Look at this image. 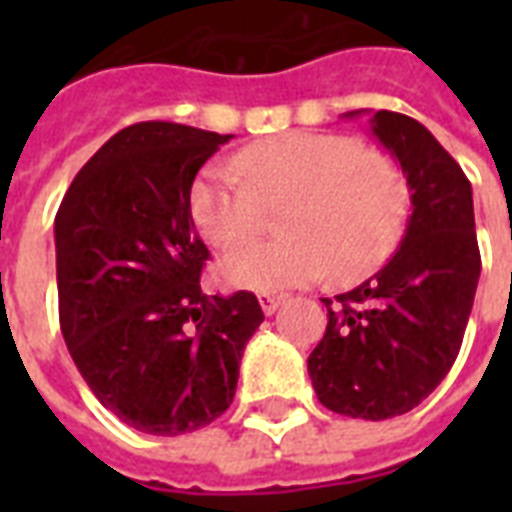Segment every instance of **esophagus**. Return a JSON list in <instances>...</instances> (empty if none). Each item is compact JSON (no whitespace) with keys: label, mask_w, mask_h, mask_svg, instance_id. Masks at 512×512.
<instances>
[{"label":"esophagus","mask_w":512,"mask_h":512,"mask_svg":"<svg viewBox=\"0 0 512 512\" xmlns=\"http://www.w3.org/2000/svg\"><path fill=\"white\" fill-rule=\"evenodd\" d=\"M281 300H284V297H281V295H271V292H263V295H260V305H263V311L268 313V316L279 311Z\"/></svg>","instance_id":"34e87169"}]
</instances>
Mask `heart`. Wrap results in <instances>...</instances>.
Returning a JSON list of instances; mask_svg holds the SVG:
<instances>
[{
    "label": "heart",
    "instance_id": "obj_1",
    "mask_svg": "<svg viewBox=\"0 0 512 512\" xmlns=\"http://www.w3.org/2000/svg\"><path fill=\"white\" fill-rule=\"evenodd\" d=\"M281 209L287 236L236 249L220 265L231 287L252 292L303 287L335 273L353 281L396 247L409 188L393 159L335 132H287L212 164L191 188V215L220 249L241 247Z\"/></svg>",
    "mask_w": 512,
    "mask_h": 512
}]
</instances>
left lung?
I'll list each match as a JSON object with an SVG mask.
<instances>
[{
	"label": "left lung",
	"instance_id": "8db88e82",
	"mask_svg": "<svg viewBox=\"0 0 512 512\" xmlns=\"http://www.w3.org/2000/svg\"><path fill=\"white\" fill-rule=\"evenodd\" d=\"M353 116V114H350ZM374 138L401 164L412 215L401 247L372 279L335 300L308 356L316 396L358 420L412 412L460 353L481 276L470 180L417 119L377 111Z\"/></svg>",
	"mask_w": 512,
	"mask_h": 512
}]
</instances>
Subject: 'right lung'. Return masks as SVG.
<instances>
[{
  "label": "right lung",
  "instance_id": "add662e5",
  "mask_svg": "<svg viewBox=\"0 0 512 512\" xmlns=\"http://www.w3.org/2000/svg\"><path fill=\"white\" fill-rule=\"evenodd\" d=\"M233 135L124 127L76 172L55 215L60 332L100 404L151 436L191 433L231 406L252 292H201L209 249L191 217L201 164Z\"/></svg>",
  "mask_w": 512,
  "mask_h": 512
}]
</instances>
